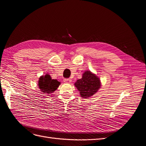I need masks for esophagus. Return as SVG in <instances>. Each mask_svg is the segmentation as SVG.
I'll return each mask as SVG.
<instances>
[{
	"label": "esophagus",
	"mask_w": 146,
	"mask_h": 146,
	"mask_svg": "<svg viewBox=\"0 0 146 146\" xmlns=\"http://www.w3.org/2000/svg\"><path fill=\"white\" fill-rule=\"evenodd\" d=\"M64 82L65 83H70L72 82V79H64Z\"/></svg>",
	"instance_id": "1"
}]
</instances>
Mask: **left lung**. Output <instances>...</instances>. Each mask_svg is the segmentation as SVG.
I'll return each instance as SVG.
<instances>
[{
	"label": "left lung",
	"mask_w": 146,
	"mask_h": 146,
	"mask_svg": "<svg viewBox=\"0 0 146 146\" xmlns=\"http://www.w3.org/2000/svg\"><path fill=\"white\" fill-rule=\"evenodd\" d=\"M79 92L81 97L88 98L95 95L101 87V80L95 73L87 70L82 74V78L74 84Z\"/></svg>",
	"instance_id": "left-lung-1"
}]
</instances>
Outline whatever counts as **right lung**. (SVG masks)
<instances>
[{"label":"right lung","instance_id":"add662e5","mask_svg":"<svg viewBox=\"0 0 146 146\" xmlns=\"http://www.w3.org/2000/svg\"><path fill=\"white\" fill-rule=\"evenodd\" d=\"M60 82L56 79H51L49 74L42 75L38 81V87L40 91L44 94L50 95L51 93H53L56 89H58Z\"/></svg>","mask_w":146,"mask_h":146}]
</instances>
